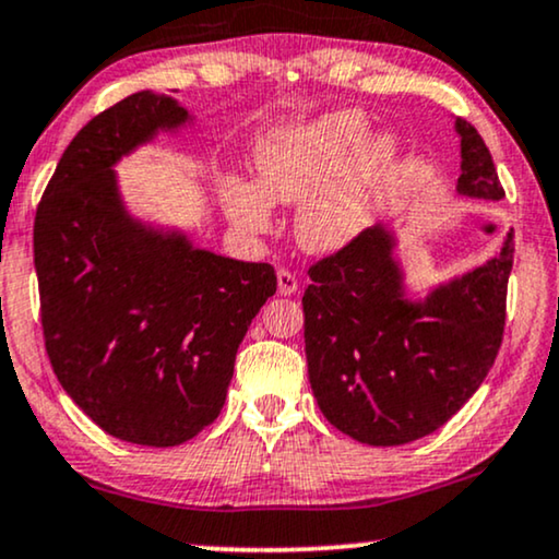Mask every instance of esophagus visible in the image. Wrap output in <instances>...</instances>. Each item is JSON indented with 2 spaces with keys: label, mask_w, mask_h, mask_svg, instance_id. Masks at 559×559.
Wrapping results in <instances>:
<instances>
[{
  "label": "esophagus",
  "mask_w": 559,
  "mask_h": 559,
  "mask_svg": "<svg viewBox=\"0 0 559 559\" xmlns=\"http://www.w3.org/2000/svg\"><path fill=\"white\" fill-rule=\"evenodd\" d=\"M275 275H278V294H284V297H288V294H294L299 288L297 275L288 271V267H278Z\"/></svg>",
  "instance_id": "obj_1"
}]
</instances>
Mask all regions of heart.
Masks as SVG:
<instances>
[{"mask_svg": "<svg viewBox=\"0 0 559 559\" xmlns=\"http://www.w3.org/2000/svg\"><path fill=\"white\" fill-rule=\"evenodd\" d=\"M369 132L367 114L331 111L262 140L258 187L228 177L224 207L245 231L271 226V203L299 205L297 237L312 252H338L359 239L401 169V140Z\"/></svg>", "mask_w": 559, "mask_h": 559, "instance_id": "heart-1", "label": "heart"}]
</instances>
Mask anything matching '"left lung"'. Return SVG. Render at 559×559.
Segmentation results:
<instances>
[{"label":"left lung","mask_w":559,"mask_h":559,"mask_svg":"<svg viewBox=\"0 0 559 559\" xmlns=\"http://www.w3.org/2000/svg\"><path fill=\"white\" fill-rule=\"evenodd\" d=\"M461 134L459 192L502 200L481 134ZM393 239L367 228L344 250L309 267L305 354L312 393L335 429L367 445H406L432 435L476 393L506 333L508 278L515 241L421 305L403 299Z\"/></svg>","instance_id":"1"}]
</instances>
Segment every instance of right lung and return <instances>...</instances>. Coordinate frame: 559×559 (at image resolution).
<instances>
[{
    "label": "right lung",
    "instance_id": "obj_1",
    "mask_svg": "<svg viewBox=\"0 0 559 559\" xmlns=\"http://www.w3.org/2000/svg\"><path fill=\"white\" fill-rule=\"evenodd\" d=\"M187 111L132 93L93 117L59 158L33 224L44 344L72 401L119 440L171 448L226 401L237 348L275 271L192 250L134 224L111 164Z\"/></svg>",
    "mask_w": 559,
    "mask_h": 559
}]
</instances>
